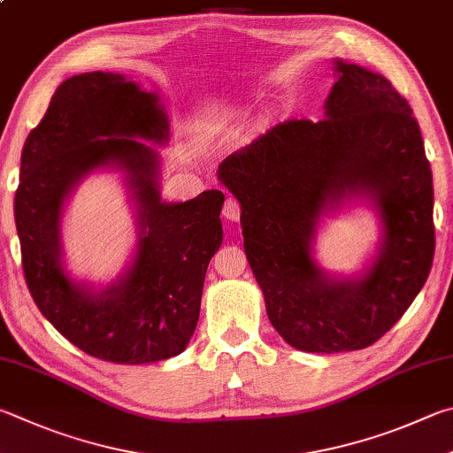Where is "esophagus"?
<instances>
[{
  "mask_svg": "<svg viewBox=\"0 0 453 453\" xmlns=\"http://www.w3.org/2000/svg\"><path fill=\"white\" fill-rule=\"evenodd\" d=\"M242 208L235 198H227L224 203V218L229 221H240Z\"/></svg>",
  "mask_w": 453,
  "mask_h": 453,
  "instance_id": "obj_1",
  "label": "esophagus"
}]
</instances>
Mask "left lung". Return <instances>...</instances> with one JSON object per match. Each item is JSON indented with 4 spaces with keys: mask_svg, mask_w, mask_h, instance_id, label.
<instances>
[{
    "mask_svg": "<svg viewBox=\"0 0 453 453\" xmlns=\"http://www.w3.org/2000/svg\"><path fill=\"white\" fill-rule=\"evenodd\" d=\"M325 119L287 120L219 164L271 325L305 352L360 350L398 323L432 269L434 186L420 127L386 77L334 59ZM366 201L383 237L355 278L311 257L319 219Z\"/></svg>",
    "mask_w": 453,
    "mask_h": 453,
    "instance_id": "obj_1",
    "label": "left lung"
}]
</instances>
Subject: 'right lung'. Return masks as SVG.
I'll return each instance as SVG.
<instances>
[{"mask_svg":"<svg viewBox=\"0 0 453 453\" xmlns=\"http://www.w3.org/2000/svg\"><path fill=\"white\" fill-rule=\"evenodd\" d=\"M168 128L158 95L93 71L63 81L21 152L15 226L31 297L65 339L106 363H156L188 347L205 271L224 240V192L162 200L160 154L142 141L166 144ZM101 167L126 174L139 242L126 273L95 290L64 267L60 219L80 180Z\"/></svg>","mask_w":453,"mask_h":453,"instance_id":"1","label":"right lung"}]
</instances>
